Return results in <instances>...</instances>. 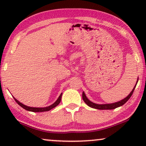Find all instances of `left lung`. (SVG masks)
<instances>
[{"label":"left lung","instance_id":"8db88e82","mask_svg":"<svg viewBox=\"0 0 146 146\" xmlns=\"http://www.w3.org/2000/svg\"><path fill=\"white\" fill-rule=\"evenodd\" d=\"M136 84H135L134 88H133L132 91L131 92L130 94H129L125 98H124L123 100H121L119 102H115V103L109 104H94V103L90 101L87 98L84 92H83V94H82V98H83V100L84 101V102L88 106L93 108L98 109V110H113V109L116 108H117V107H119V106H121L123 105L127 100H128L129 98H130L131 95L133 94V91H134L135 86H136Z\"/></svg>","mask_w":146,"mask_h":146}]
</instances>
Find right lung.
Wrapping results in <instances>:
<instances>
[{
  "instance_id": "add662e5",
  "label": "right lung",
  "mask_w": 146,
  "mask_h": 146,
  "mask_svg": "<svg viewBox=\"0 0 146 146\" xmlns=\"http://www.w3.org/2000/svg\"><path fill=\"white\" fill-rule=\"evenodd\" d=\"M62 94L61 93V94L60 95V96L58 97V98L56 101L53 104H52L50 106H48V107H46V108H33V107H29V106H27L23 104L17 100V99H15V98H14V99H15V100L17 102V103L19 104V106H21L22 108H23L24 109L27 110L28 111H33V112H42V111H49L52 110L54 108H55L56 106H57L59 104L60 102L61 101V98H62Z\"/></svg>"
}]
</instances>
